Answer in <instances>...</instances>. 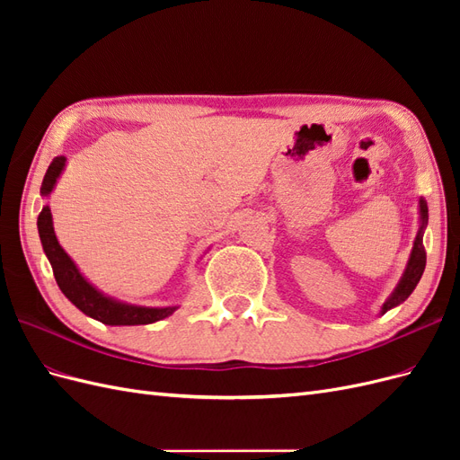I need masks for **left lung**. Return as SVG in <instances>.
Segmentation results:
<instances>
[{"instance_id":"left-lung-1","label":"left lung","mask_w":460,"mask_h":460,"mask_svg":"<svg viewBox=\"0 0 460 460\" xmlns=\"http://www.w3.org/2000/svg\"><path fill=\"white\" fill-rule=\"evenodd\" d=\"M419 220H420V226H419V232H416V238L412 242V249H411V255H409V261H407V267L405 270H402V276L401 280L397 282L395 289L392 291V296H389L382 309H380V314H385L387 311H392L394 307H397V305H401L405 299H409V296L414 291L416 284L420 282L422 278V272L426 269V252H424V230L428 226V203L424 198L419 199Z\"/></svg>"}]
</instances>
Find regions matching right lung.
Masks as SVG:
<instances>
[{"label":"right lung","instance_id":"add662e5","mask_svg":"<svg viewBox=\"0 0 460 460\" xmlns=\"http://www.w3.org/2000/svg\"><path fill=\"white\" fill-rule=\"evenodd\" d=\"M65 164L66 157L63 155L51 161L44 176V182H41L40 188L41 198L51 196L55 184H58V180L65 171ZM38 234L41 247H44V253L53 269L55 282H58L65 297L86 316L100 320V323L107 326H140L157 323V320L171 316L178 309V305H169V307L132 305L103 294V291L97 289L92 282H88V278L80 272L75 261L66 255V252L58 242V235H55L53 230V217L49 205L41 207V213L38 215Z\"/></svg>","mask_w":460,"mask_h":460}]
</instances>
